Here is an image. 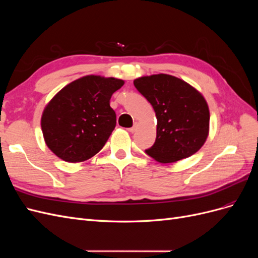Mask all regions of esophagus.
Returning a JSON list of instances; mask_svg holds the SVG:
<instances>
[{
  "instance_id": "esophagus-1",
  "label": "esophagus",
  "mask_w": 258,
  "mask_h": 258,
  "mask_svg": "<svg viewBox=\"0 0 258 258\" xmlns=\"http://www.w3.org/2000/svg\"><path fill=\"white\" fill-rule=\"evenodd\" d=\"M137 130H138V124H137V123L134 124V127H131V128L128 129V131L131 132V134H134V132H136Z\"/></svg>"
}]
</instances>
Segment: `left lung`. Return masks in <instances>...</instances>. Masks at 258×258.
<instances>
[{
  "instance_id": "1",
  "label": "left lung",
  "mask_w": 258,
  "mask_h": 258,
  "mask_svg": "<svg viewBox=\"0 0 258 258\" xmlns=\"http://www.w3.org/2000/svg\"><path fill=\"white\" fill-rule=\"evenodd\" d=\"M134 84L157 118L156 141L146 154L158 162L170 163L197 153L209 136L210 111L204 96L168 74L142 76Z\"/></svg>"
}]
</instances>
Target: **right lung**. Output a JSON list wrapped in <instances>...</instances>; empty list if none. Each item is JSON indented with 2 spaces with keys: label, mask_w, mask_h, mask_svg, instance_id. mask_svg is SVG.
I'll return each instance as SVG.
<instances>
[{
  "label": "right lung",
  "mask_w": 258,
  "mask_h": 258,
  "mask_svg": "<svg viewBox=\"0 0 258 258\" xmlns=\"http://www.w3.org/2000/svg\"><path fill=\"white\" fill-rule=\"evenodd\" d=\"M123 84L114 77L87 75L62 88L41 119L49 150L67 162L88 160L102 150L116 126L110 100Z\"/></svg>",
  "instance_id": "obj_1"
}]
</instances>
